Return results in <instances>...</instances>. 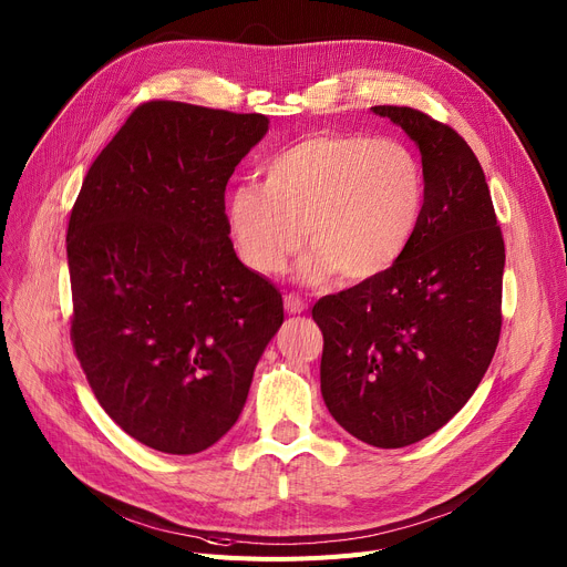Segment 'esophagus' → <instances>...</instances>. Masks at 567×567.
<instances>
[{"instance_id": "34e87169", "label": "esophagus", "mask_w": 567, "mask_h": 567, "mask_svg": "<svg viewBox=\"0 0 567 567\" xmlns=\"http://www.w3.org/2000/svg\"><path fill=\"white\" fill-rule=\"evenodd\" d=\"M306 310H308V303L301 299V296H296V293L285 296V312L287 315H301Z\"/></svg>"}]
</instances>
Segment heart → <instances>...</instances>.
Masks as SVG:
<instances>
[{
    "instance_id": "1",
    "label": "heart",
    "mask_w": 567,
    "mask_h": 567,
    "mask_svg": "<svg viewBox=\"0 0 567 567\" xmlns=\"http://www.w3.org/2000/svg\"><path fill=\"white\" fill-rule=\"evenodd\" d=\"M425 199V165L402 140L321 131L268 161L261 186L231 188L225 225L238 259L259 276L282 274L306 229L308 282L336 274L365 282L404 257Z\"/></svg>"
}]
</instances>
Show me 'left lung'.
<instances>
[{
	"mask_svg": "<svg viewBox=\"0 0 567 567\" xmlns=\"http://www.w3.org/2000/svg\"><path fill=\"white\" fill-rule=\"evenodd\" d=\"M421 148L425 214L404 257L319 299L321 395L377 449L434 434L468 402L501 336L505 246L485 172L460 133L421 110L374 105Z\"/></svg>",
	"mask_w": 567,
	"mask_h": 567,
	"instance_id": "8db88e82",
	"label": "left lung"
}]
</instances>
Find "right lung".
I'll use <instances>...</instances> for the list:
<instances>
[{
  "mask_svg": "<svg viewBox=\"0 0 567 567\" xmlns=\"http://www.w3.org/2000/svg\"><path fill=\"white\" fill-rule=\"evenodd\" d=\"M266 131L264 114L142 103L73 204V349L105 413L154 451L193 455L227 434L285 321L225 225L229 176Z\"/></svg>",
  "mask_w": 567,
  "mask_h": 567,
  "instance_id": "obj_1",
  "label": "right lung"
}]
</instances>
